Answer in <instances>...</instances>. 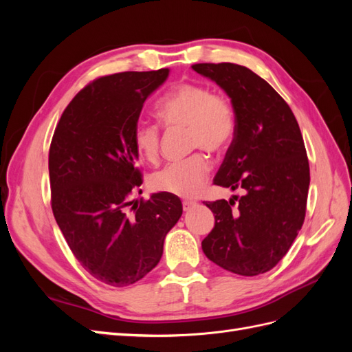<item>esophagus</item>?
Segmentation results:
<instances>
[{
	"mask_svg": "<svg viewBox=\"0 0 352 352\" xmlns=\"http://www.w3.org/2000/svg\"><path fill=\"white\" fill-rule=\"evenodd\" d=\"M182 206H184V210L188 211V210H190L192 207H195L197 202H195V201H188V199H185V201L182 202Z\"/></svg>",
	"mask_w": 352,
	"mask_h": 352,
	"instance_id": "34e87169",
	"label": "esophagus"
}]
</instances>
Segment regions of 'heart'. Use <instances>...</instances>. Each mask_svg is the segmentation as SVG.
Here are the masks:
<instances>
[{"label": "heart", "instance_id": "1", "mask_svg": "<svg viewBox=\"0 0 352 352\" xmlns=\"http://www.w3.org/2000/svg\"><path fill=\"white\" fill-rule=\"evenodd\" d=\"M157 114L168 129H188L190 150L225 151L236 129L232 102L206 85L182 83L158 101ZM162 131L151 122L140 120L133 127L136 151L146 162L155 163ZM211 170L206 154L197 153L184 162L170 163L151 176V186L160 192L182 198L198 195Z\"/></svg>", "mask_w": 352, "mask_h": 352}]
</instances>
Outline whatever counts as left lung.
<instances>
[{"mask_svg": "<svg viewBox=\"0 0 352 352\" xmlns=\"http://www.w3.org/2000/svg\"><path fill=\"white\" fill-rule=\"evenodd\" d=\"M192 69L228 94L236 116L214 184L243 190L229 201H206L216 223L202 251L228 272L265 273L289 251L305 217L310 166L300 126L289 105L252 70L233 63Z\"/></svg>", "mask_w": 352, "mask_h": 352, "instance_id": "1", "label": "left lung"}]
</instances>
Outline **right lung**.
<instances>
[{
    "instance_id": "obj_1",
    "label": "right lung",
    "mask_w": 352,
    "mask_h": 352,
    "mask_svg": "<svg viewBox=\"0 0 352 352\" xmlns=\"http://www.w3.org/2000/svg\"><path fill=\"white\" fill-rule=\"evenodd\" d=\"M167 76L160 69L95 79L70 101L52 136V212L82 267L105 285L127 286L150 273L182 216V202L167 192L129 210L142 185L133 127Z\"/></svg>"
}]
</instances>
